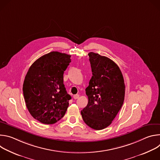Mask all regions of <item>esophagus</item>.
<instances>
[{"label":"esophagus","mask_w":160,"mask_h":160,"mask_svg":"<svg viewBox=\"0 0 160 160\" xmlns=\"http://www.w3.org/2000/svg\"><path fill=\"white\" fill-rule=\"evenodd\" d=\"M79 97H80V96H79L78 94H76V95H74V96H73V98H74L75 99H78V98H79Z\"/></svg>","instance_id":"1"}]
</instances>
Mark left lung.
Instances as JSON below:
<instances>
[{"label":"left lung","instance_id":"8db88e82","mask_svg":"<svg viewBox=\"0 0 160 160\" xmlns=\"http://www.w3.org/2000/svg\"><path fill=\"white\" fill-rule=\"evenodd\" d=\"M88 56L92 77L85 89L88 104L81 115L88 127L99 130L108 127L121 109L125 86L122 72L115 62L92 52Z\"/></svg>","mask_w":160,"mask_h":160}]
</instances>
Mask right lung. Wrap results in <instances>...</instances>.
I'll return each instance as SVG.
<instances>
[{"instance_id":"add662e5","label":"right lung","mask_w":160,"mask_h":160,"mask_svg":"<svg viewBox=\"0 0 160 160\" xmlns=\"http://www.w3.org/2000/svg\"><path fill=\"white\" fill-rule=\"evenodd\" d=\"M71 56L51 52L37 59L26 75L22 91L31 115L43 124H53L65 115L70 95L63 83V74Z\"/></svg>"}]
</instances>
